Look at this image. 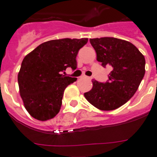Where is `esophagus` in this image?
<instances>
[{"label": "esophagus", "mask_w": 157, "mask_h": 157, "mask_svg": "<svg viewBox=\"0 0 157 157\" xmlns=\"http://www.w3.org/2000/svg\"><path fill=\"white\" fill-rule=\"evenodd\" d=\"M81 79H87V80H90V79H91L90 76H86V75H83V76H81Z\"/></svg>", "instance_id": "obj_1"}]
</instances>
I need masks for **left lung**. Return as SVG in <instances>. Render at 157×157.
Instances as JSON below:
<instances>
[{
	"label": "left lung",
	"instance_id": "1",
	"mask_svg": "<svg viewBox=\"0 0 157 157\" xmlns=\"http://www.w3.org/2000/svg\"><path fill=\"white\" fill-rule=\"evenodd\" d=\"M102 66H110L109 81L92 80L93 87L84 94L89 103L102 111H112L128 102L136 93L145 74V58L127 40L114 37L90 39Z\"/></svg>",
	"mask_w": 157,
	"mask_h": 157
}]
</instances>
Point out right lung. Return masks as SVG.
<instances>
[{
	"mask_svg": "<svg viewBox=\"0 0 157 157\" xmlns=\"http://www.w3.org/2000/svg\"><path fill=\"white\" fill-rule=\"evenodd\" d=\"M87 41V38L51 40L24 57L18 87L23 105L33 118L45 121L59 113L64 90L76 81L61 73L67 67L76 68V55Z\"/></svg>",
	"mask_w": 157,
	"mask_h": 157,
	"instance_id": "add662e5",
	"label": "right lung"
}]
</instances>
